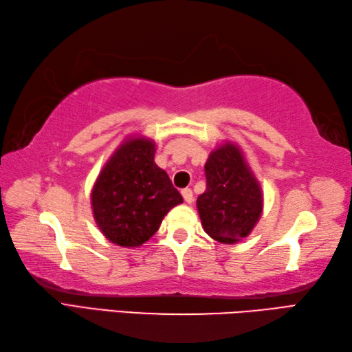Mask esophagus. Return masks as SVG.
<instances>
[{"label": "esophagus", "instance_id": "34e87169", "mask_svg": "<svg viewBox=\"0 0 352 352\" xmlns=\"http://www.w3.org/2000/svg\"><path fill=\"white\" fill-rule=\"evenodd\" d=\"M182 196H184V200H185L186 204H191L192 202V191L190 188L182 190Z\"/></svg>", "mask_w": 352, "mask_h": 352}]
</instances>
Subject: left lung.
<instances>
[{
  "label": "left lung",
  "instance_id": "8db88e82",
  "mask_svg": "<svg viewBox=\"0 0 352 352\" xmlns=\"http://www.w3.org/2000/svg\"><path fill=\"white\" fill-rule=\"evenodd\" d=\"M206 190L197 197L205 232L225 245L245 239L263 212V191L241 148L225 142L205 164Z\"/></svg>",
  "mask_w": 352,
  "mask_h": 352
}]
</instances>
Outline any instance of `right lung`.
I'll return each mask as SVG.
<instances>
[{
  "mask_svg": "<svg viewBox=\"0 0 352 352\" xmlns=\"http://www.w3.org/2000/svg\"><path fill=\"white\" fill-rule=\"evenodd\" d=\"M155 141L127 138L100 171L91 206L100 231L113 245L136 248L160 229L162 219L184 199L155 164Z\"/></svg>",
  "mask_w": 352,
  "mask_h": 352,
  "instance_id": "1",
  "label": "right lung"
}]
</instances>
